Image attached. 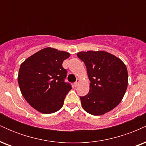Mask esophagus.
<instances>
[{"label": "esophagus", "instance_id": "obj_1", "mask_svg": "<svg viewBox=\"0 0 146 146\" xmlns=\"http://www.w3.org/2000/svg\"><path fill=\"white\" fill-rule=\"evenodd\" d=\"M79 83H80V79H77L76 82H75L74 83V86L76 87L77 86H78Z\"/></svg>", "mask_w": 146, "mask_h": 146}]
</instances>
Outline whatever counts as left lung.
I'll return each instance as SVG.
<instances>
[{"label": "left lung", "instance_id": "left-lung-1", "mask_svg": "<svg viewBox=\"0 0 146 146\" xmlns=\"http://www.w3.org/2000/svg\"><path fill=\"white\" fill-rule=\"evenodd\" d=\"M77 56L86 66L90 81L86 96L80 97L82 106L93 115H102L115 108L128 87V71L121 60L104 51H81Z\"/></svg>", "mask_w": 146, "mask_h": 146}]
</instances>
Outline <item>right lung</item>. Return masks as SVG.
<instances>
[{
  "mask_svg": "<svg viewBox=\"0 0 146 146\" xmlns=\"http://www.w3.org/2000/svg\"><path fill=\"white\" fill-rule=\"evenodd\" d=\"M70 53L51 47L36 52L21 64L18 82L27 102L38 112L50 114L59 110L71 86L64 82L62 67Z\"/></svg>",
  "mask_w": 146,
  "mask_h": 146,
  "instance_id": "obj_1",
  "label": "right lung"
}]
</instances>
